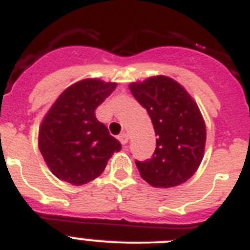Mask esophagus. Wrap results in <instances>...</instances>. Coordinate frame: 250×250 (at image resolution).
I'll use <instances>...</instances> for the list:
<instances>
[{"mask_svg": "<svg viewBox=\"0 0 250 250\" xmlns=\"http://www.w3.org/2000/svg\"><path fill=\"white\" fill-rule=\"evenodd\" d=\"M118 139H119V141H120V143L123 145L127 144V141H129V134H127L126 131H124L123 134H120V135H119Z\"/></svg>", "mask_w": 250, "mask_h": 250, "instance_id": "34e87169", "label": "esophagus"}]
</instances>
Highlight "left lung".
<instances>
[{"label": "left lung", "mask_w": 250, "mask_h": 250, "mask_svg": "<svg viewBox=\"0 0 250 250\" xmlns=\"http://www.w3.org/2000/svg\"><path fill=\"white\" fill-rule=\"evenodd\" d=\"M154 125L156 147L151 158L135 160L141 178L156 188L185 183L202 163L207 130L198 105L182 85L167 76L130 85Z\"/></svg>", "instance_id": "1"}]
</instances>
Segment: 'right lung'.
I'll list each match as a JSON object with an SVG mask.
<instances>
[{"label": "right lung", "mask_w": 250, "mask_h": 250, "mask_svg": "<svg viewBox=\"0 0 250 250\" xmlns=\"http://www.w3.org/2000/svg\"><path fill=\"white\" fill-rule=\"evenodd\" d=\"M116 87L98 79L79 81L55 101L39 132L40 151L54 175L83 185L101 175L121 145L96 119L95 110Z\"/></svg>", "instance_id": "1"}]
</instances>
